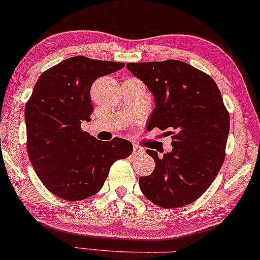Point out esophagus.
Returning <instances> with one entry per match:
<instances>
[{
    "label": "esophagus",
    "instance_id": "1",
    "mask_svg": "<svg viewBox=\"0 0 260 260\" xmlns=\"http://www.w3.org/2000/svg\"><path fill=\"white\" fill-rule=\"evenodd\" d=\"M144 153V150H143L142 148L138 147V145H134L133 147V155H139V154H143Z\"/></svg>",
    "mask_w": 260,
    "mask_h": 260
}]
</instances>
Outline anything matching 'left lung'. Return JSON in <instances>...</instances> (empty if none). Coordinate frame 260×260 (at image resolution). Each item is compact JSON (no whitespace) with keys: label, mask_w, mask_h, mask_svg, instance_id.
Segmentation results:
<instances>
[{"label":"left lung","mask_w":260,"mask_h":260,"mask_svg":"<svg viewBox=\"0 0 260 260\" xmlns=\"http://www.w3.org/2000/svg\"><path fill=\"white\" fill-rule=\"evenodd\" d=\"M153 92L149 128L168 131L172 151L155 160L153 174L139 178L140 190L161 208L190 204L210 187L225 160L230 115L210 76L177 59L127 63Z\"/></svg>","instance_id":"left-lung-1"}]
</instances>
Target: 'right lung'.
I'll return each instance as SVG.
<instances>
[{"instance_id": "1", "label": "right lung", "mask_w": 260, "mask_h": 260, "mask_svg": "<svg viewBox=\"0 0 260 260\" xmlns=\"http://www.w3.org/2000/svg\"><path fill=\"white\" fill-rule=\"evenodd\" d=\"M123 67L74 56L39 77L25 104L26 150L40 181L58 198L76 202L96 194L112 164L132 154L126 139L100 142L82 129L92 112V83Z\"/></svg>"}]
</instances>
